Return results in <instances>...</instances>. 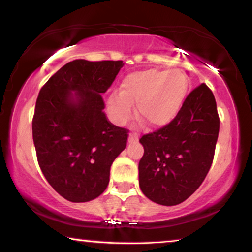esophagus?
Listing matches in <instances>:
<instances>
[{
    "label": "esophagus",
    "mask_w": 252,
    "mask_h": 252,
    "mask_svg": "<svg viewBox=\"0 0 252 252\" xmlns=\"http://www.w3.org/2000/svg\"><path fill=\"white\" fill-rule=\"evenodd\" d=\"M137 140H138V136L136 133H130L129 134V140H127V141H129L130 144L131 143H136Z\"/></svg>",
    "instance_id": "1"
}]
</instances>
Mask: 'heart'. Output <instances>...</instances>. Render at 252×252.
Instances as JSON below:
<instances>
[{
  "label": "heart",
  "mask_w": 252,
  "mask_h": 252,
  "mask_svg": "<svg viewBox=\"0 0 252 252\" xmlns=\"http://www.w3.org/2000/svg\"><path fill=\"white\" fill-rule=\"evenodd\" d=\"M187 77L182 70L145 69L123 79L120 92H113L107 100L108 114L116 125H125L136 114L153 127L169 125L182 108L187 92Z\"/></svg>",
  "instance_id": "obj_1"
}]
</instances>
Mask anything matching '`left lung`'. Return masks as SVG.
I'll return each instance as SVG.
<instances>
[{
	"mask_svg": "<svg viewBox=\"0 0 252 252\" xmlns=\"http://www.w3.org/2000/svg\"><path fill=\"white\" fill-rule=\"evenodd\" d=\"M219 133L215 95L205 83L189 92L169 125L139 141V186L151 201L176 205L200 187L214 160Z\"/></svg>",
	"mask_w": 252,
	"mask_h": 252,
	"instance_id": "obj_1",
	"label": "left lung"
}]
</instances>
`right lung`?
<instances>
[{"label":"right lung","mask_w":252,"mask_h":252,"mask_svg":"<svg viewBox=\"0 0 252 252\" xmlns=\"http://www.w3.org/2000/svg\"><path fill=\"white\" fill-rule=\"evenodd\" d=\"M123 65L122 60H73L38 94L32 122L38 165L52 189L70 202L104 193L112 163L126 146L129 130L108 121L100 94Z\"/></svg>","instance_id":"obj_1"}]
</instances>
